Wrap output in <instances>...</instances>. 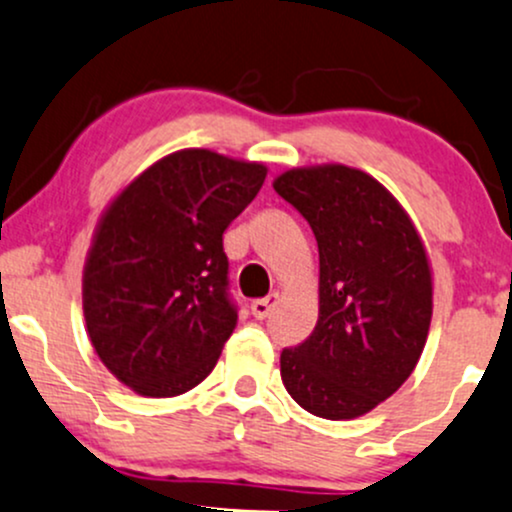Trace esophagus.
I'll list each match as a JSON object with an SVG mask.
<instances>
[{
  "instance_id": "1",
  "label": "esophagus",
  "mask_w": 512,
  "mask_h": 512,
  "mask_svg": "<svg viewBox=\"0 0 512 512\" xmlns=\"http://www.w3.org/2000/svg\"><path fill=\"white\" fill-rule=\"evenodd\" d=\"M276 303H279V296H276V293H272V296L257 298V301H252L250 310H252V315L257 317V320H264V317L272 315V310L276 308Z\"/></svg>"
}]
</instances>
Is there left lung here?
Segmentation results:
<instances>
[{"label": "left lung", "mask_w": 512, "mask_h": 512, "mask_svg": "<svg viewBox=\"0 0 512 512\" xmlns=\"http://www.w3.org/2000/svg\"><path fill=\"white\" fill-rule=\"evenodd\" d=\"M272 185L310 223L320 252L317 325L281 351V380L310 414L356 419L395 395L426 346L433 272L424 240L392 192L358 168H291Z\"/></svg>", "instance_id": "left-lung-1"}]
</instances>
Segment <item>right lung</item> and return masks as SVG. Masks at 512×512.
Segmentation results:
<instances>
[{
    "mask_svg": "<svg viewBox=\"0 0 512 512\" xmlns=\"http://www.w3.org/2000/svg\"><path fill=\"white\" fill-rule=\"evenodd\" d=\"M264 178V163L182 149L105 207L81 281L86 332L137 395H182L214 370L238 322L223 231Z\"/></svg>",
    "mask_w": 512,
    "mask_h": 512,
    "instance_id": "add662e5",
    "label": "right lung"
}]
</instances>
